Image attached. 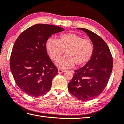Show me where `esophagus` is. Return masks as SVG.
<instances>
[{
  "mask_svg": "<svg viewBox=\"0 0 124 124\" xmlns=\"http://www.w3.org/2000/svg\"><path fill=\"white\" fill-rule=\"evenodd\" d=\"M65 72V70H61V69H58V73H63V72Z\"/></svg>",
  "mask_w": 124,
  "mask_h": 124,
  "instance_id": "esophagus-1",
  "label": "esophagus"
}]
</instances>
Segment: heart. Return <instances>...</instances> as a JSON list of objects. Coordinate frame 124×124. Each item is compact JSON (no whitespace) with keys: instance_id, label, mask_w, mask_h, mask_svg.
<instances>
[{"instance_id":"b5f03b06","label":"heart","mask_w":124,"mask_h":124,"mask_svg":"<svg viewBox=\"0 0 124 124\" xmlns=\"http://www.w3.org/2000/svg\"><path fill=\"white\" fill-rule=\"evenodd\" d=\"M46 48L48 55L53 62L57 61L65 51L66 56L57 62L62 69L73 67L75 64L80 66L86 64L92 57L94 45L90 39L73 33L62 34L57 40L49 38L46 41Z\"/></svg>"}]
</instances>
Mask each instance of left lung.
Masks as SVG:
<instances>
[{
    "label": "left lung",
    "mask_w": 124,
    "mask_h": 124,
    "mask_svg": "<svg viewBox=\"0 0 124 124\" xmlns=\"http://www.w3.org/2000/svg\"><path fill=\"white\" fill-rule=\"evenodd\" d=\"M77 29L87 33L94 45V51L85 66L74 71L68 89L77 99L86 101L103 92L112 71L113 59L109 47L101 37L87 29Z\"/></svg>",
    "instance_id": "left-lung-1"
}]
</instances>
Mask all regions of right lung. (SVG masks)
Instances as JSON below:
<instances>
[{
  "label": "right lung",
  "mask_w": 124,
  "mask_h": 124,
  "mask_svg": "<svg viewBox=\"0 0 124 124\" xmlns=\"http://www.w3.org/2000/svg\"><path fill=\"white\" fill-rule=\"evenodd\" d=\"M59 26L39 24L21 33L14 44L10 66L19 88L31 97L50 90L58 69L47 54L46 43L52 34L63 31Z\"/></svg>",
  "instance_id": "1"
}]
</instances>
